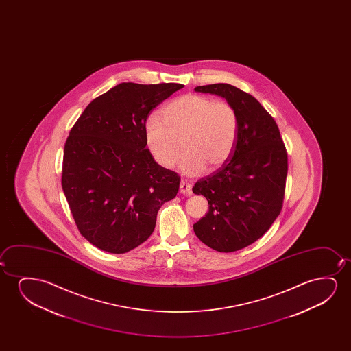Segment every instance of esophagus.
Here are the masks:
<instances>
[{
  "mask_svg": "<svg viewBox=\"0 0 351 351\" xmlns=\"http://www.w3.org/2000/svg\"><path fill=\"white\" fill-rule=\"evenodd\" d=\"M180 193L183 195H192V186L189 183L181 181V183H180Z\"/></svg>",
  "mask_w": 351,
  "mask_h": 351,
  "instance_id": "1",
  "label": "esophagus"
}]
</instances>
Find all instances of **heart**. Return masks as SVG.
<instances>
[{
  "label": "heart",
  "mask_w": 351,
  "mask_h": 351,
  "mask_svg": "<svg viewBox=\"0 0 351 351\" xmlns=\"http://www.w3.org/2000/svg\"><path fill=\"white\" fill-rule=\"evenodd\" d=\"M162 115L149 116L145 123L146 145L160 167L173 168L183 147L187 154L180 168L187 176H197L206 167L221 168L230 158L239 119L228 101L187 95L169 103Z\"/></svg>",
  "instance_id": "obj_1"
}]
</instances>
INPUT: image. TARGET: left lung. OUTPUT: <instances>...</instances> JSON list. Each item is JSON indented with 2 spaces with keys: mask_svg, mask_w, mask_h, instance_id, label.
<instances>
[{
  "mask_svg": "<svg viewBox=\"0 0 351 351\" xmlns=\"http://www.w3.org/2000/svg\"><path fill=\"white\" fill-rule=\"evenodd\" d=\"M194 90L226 98L239 119L230 158L193 187L208 202V212L193 226L195 235L230 253L259 240L282 211L288 154L274 117L252 95L229 84Z\"/></svg>",
  "mask_w": 351,
  "mask_h": 351,
  "instance_id": "obj_1",
  "label": "left lung"
}]
</instances>
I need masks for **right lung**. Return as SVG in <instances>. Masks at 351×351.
Returning a JSON list of instances; mask_svg holds the SVG:
<instances>
[{
	"label": "right lung",
	"instance_id": "obj_1",
	"mask_svg": "<svg viewBox=\"0 0 351 351\" xmlns=\"http://www.w3.org/2000/svg\"><path fill=\"white\" fill-rule=\"evenodd\" d=\"M182 84L122 82L97 97L73 125L63 151L62 189L77 229L108 253L134 250L154 232L181 178L146 149L151 110Z\"/></svg>",
	"mask_w": 351,
	"mask_h": 351
}]
</instances>
